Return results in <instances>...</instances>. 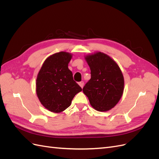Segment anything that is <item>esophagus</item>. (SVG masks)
Returning a JSON list of instances; mask_svg holds the SVG:
<instances>
[{"label": "esophagus", "instance_id": "34e87169", "mask_svg": "<svg viewBox=\"0 0 159 159\" xmlns=\"http://www.w3.org/2000/svg\"><path fill=\"white\" fill-rule=\"evenodd\" d=\"M78 84L80 85V87L82 88L83 87H84V81H80V82H79L78 83Z\"/></svg>", "mask_w": 159, "mask_h": 159}]
</instances>
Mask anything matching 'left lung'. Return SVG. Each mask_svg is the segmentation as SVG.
Wrapping results in <instances>:
<instances>
[{
	"instance_id": "1",
	"label": "left lung",
	"mask_w": 159,
	"mask_h": 159,
	"mask_svg": "<svg viewBox=\"0 0 159 159\" xmlns=\"http://www.w3.org/2000/svg\"><path fill=\"white\" fill-rule=\"evenodd\" d=\"M90 68L91 79L83 88L84 93L95 110L107 111L121 98L124 78L121 70L111 57L103 52L86 56Z\"/></svg>"
}]
</instances>
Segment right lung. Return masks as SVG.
Returning a JSON list of instances; mask_svg holds the SVG:
<instances>
[{"instance_id":"add662e5","label":"right lung","mask_w":159,"mask_h":159,"mask_svg":"<svg viewBox=\"0 0 159 159\" xmlns=\"http://www.w3.org/2000/svg\"><path fill=\"white\" fill-rule=\"evenodd\" d=\"M70 53L60 52L44 61L36 79V94L43 106L60 113L70 106L74 96L82 90L73 79L68 64Z\"/></svg>"}]
</instances>
